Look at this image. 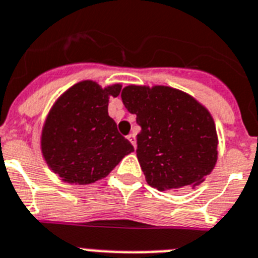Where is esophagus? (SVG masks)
Here are the masks:
<instances>
[{"mask_svg": "<svg viewBox=\"0 0 258 258\" xmlns=\"http://www.w3.org/2000/svg\"><path fill=\"white\" fill-rule=\"evenodd\" d=\"M127 139H128L130 143L133 144L134 148H136V138H135V135H134V134H130V135L127 136Z\"/></svg>", "mask_w": 258, "mask_h": 258, "instance_id": "1", "label": "esophagus"}]
</instances>
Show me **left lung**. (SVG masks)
<instances>
[{
    "label": "left lung",
    "instance_id": "1",
    "mask_svg": "<svg viewBox=\"0 0 258 258\" xmlns=\"http://www.w3.org/2000/svg\"><path fill=\"white\" fill-rule=\"evenodd\" d=\"M120 97L142 128L136 155L148 185L160 191H178L202 183L218 159L210 112L189 94L169 86L130 85Z\"/></svg>",
    "mask_w": 258,
    "mask_h": 258
}]
</instances>
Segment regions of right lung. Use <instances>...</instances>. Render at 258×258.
<instances>
[{
  "mask_svg": "<svg viewBox=\"0 0 258 258\" xmlns=\"http://www.w3.org/2000/svg\"><path fill=\"white\" fill-rule=\"evenodd\" d=\"M120 89V85L102 89L93 81L79 82L49 111L43 127L42 152L64 182H96L134 152L107 112L109 96H119Z\"/></svg>",
  "mask_w": 258,
  "mask_h": 258,
  "instance_id": "add662e5",
  "label": "right lung"
}]
</instances>
